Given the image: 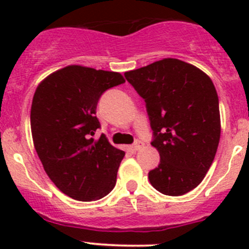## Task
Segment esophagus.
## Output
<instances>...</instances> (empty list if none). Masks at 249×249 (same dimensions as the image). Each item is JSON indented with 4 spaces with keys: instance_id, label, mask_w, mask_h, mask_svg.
I'll return each instance as SVG.
<instances>
[{
    "instance_id": "esophagus-1",
    "label": "esophagus",
    "mask_w": 249,
    "mask_h": 249,
    "mask_svg": "<svg viewBox=\"0 0 249 249\" xmlns=\"http://www.w3.org/2000/svg\"><path fill=\"white\" fill-rule=\"evenodd\" d=\"M143 145H144V143H143L142 141L137 140V141H135V143L132 144V148H134V150H140Z\"/></svg>"
}]
</instances>
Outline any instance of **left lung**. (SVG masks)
<instances>
[{
	"label": "left lung",
	"mask_w": 249,
	"mask_h": 249,
	"mask_svg": "<svg viewBox=\"0 0 249 249\" xmlns=\"http://www.w3.org/2000/svg\"><path fill=\"white\" fill-rule=\"evenodd\" d=\"M144 100L160 164L149 171L158 192L179 196L210 170L220 139L219 101L211 78L178 59L159 60L125 72Z\"/></svg>",
	"instance_id": "1"
}]
</instances>
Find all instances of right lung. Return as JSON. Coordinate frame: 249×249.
I'll list each match as a JSON object with an SVG mask.
<instances>
[{"instance_id": "add662e5", "label": "right lung", "mask_w": 249, "mask_h": 249, "mask_svg": "<svg viewBox=\"0 0 249 249\" xmlns=\"http://www.w3.org/2000/svg\"><path fill=\"white\" fill-rule=\"evenodd\" d=\"M118 72L71 65L42 80L31 106L35 149L44 171L67 196L95 201L112 192L125 153L99 129L96 107L106 90L123 84Z\"/></svg>"}]
</instances>
